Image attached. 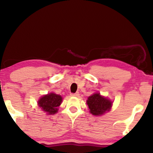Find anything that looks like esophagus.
<instances>
[{
	"label": "esophagus",
	"mask_w": 153,
	"mask_h": 153,
	"mask_svg": "<svg viewBox=\"0 0 153 153\" xmlns=\"http://www.w3.org/2000/svg\"><path fill=\"white\" fill-rule=\"evenodd\" d=\"M79 95V93H75L71 94V96H74V97H78Z\"/></svg>",
	"instance_id": "obj_1"
}]
</instances>
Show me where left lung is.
Returning <instances> with one entry per match:
<instances>
[{
    "label": "left lung",
    "instance_id": "obj_1",
    "mask_svg": "<svg viewBox=\"0 0 153 153\" xmlns=\"http://www.w3.org/2000/svg\"><path fill=\"white\" fill-rule=\"evenodd\" d=\"M87 104L92 114L94 116H100L110 110L112 102L102 97L100 93H95L88 98Z\"/></svg>",
    "mask_w": 153,
    "mask_h": 153
}]
</instances>
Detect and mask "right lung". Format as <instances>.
I'll return each mask as SVG.
<instances>
[{
  "label": "right lung",
  "mask_w": 153,
  "mask_h": 153,
  "mask_svg": "<svg viewBox=\"0 0 153 153\" xmlns=\"http://www.w3.org/2000/svg\"><path fill=\"white\" fill-rule=\"evenodd\" d=\"M62 102V97L55 93H50L43 96L38 101V105L47 114H55L58 111V106Z\"/></svg>",
  "instance_id": "obj_1"
}]
</instances>
